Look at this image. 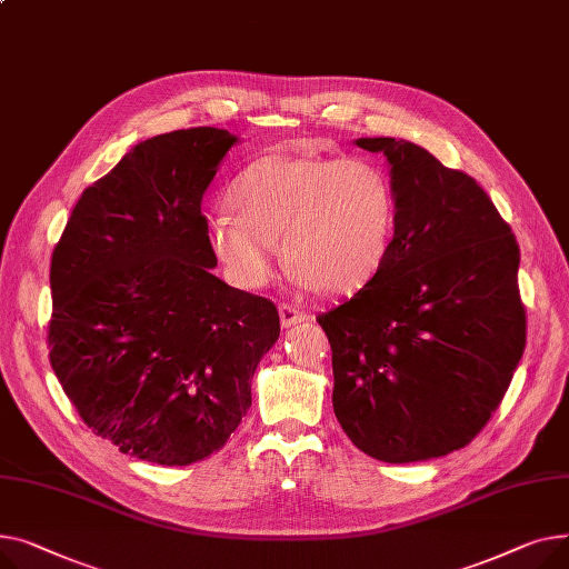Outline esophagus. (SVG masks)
<instances>
[{"instance_id":"34e87169","label":"esophagus","mask_w":569,"mask_h":569,"mask_svg":"<svg viewBox=\"0 0 569 569\" xmlns=\"http://www.w3.org/2000/svg\"><path fill=\"white\" fill-rule=\"evenodd\" d=\"M278 312H280V323H282V328H291V326H296V323L308 321V315H306L303 310H298V308L287 306V303H282V306L278 308Z\"/></svg>"}]
</instances>
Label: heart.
<instances>
[{
    "label": "heart",
    "instance_id": "1",
    "mask_svg": "<svg viewBox=\"0 0 569 569\" xmlns=\"http://www.w3.org/2000/svg\"><path fill=\"white\" fill-rule=\"evenodd\" d=\"M229 202L233 211L209 216L207 241L243 289L271 280L280 241L298 287L351 293L381 271L397 222L383 170L315 153L257 158L233 181Z\"/></svg>",
    "mask_w": 569,
    "mask_h": 569
}]
</instances>
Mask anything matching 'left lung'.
<instances>
[{
    "mask_svg": "<svg viewBox=\"0 0 569 569\" xmlns=\"http://www.w3.org/2000/svg\"><path fill=\"white\" fill-rule=\"evenodd\" d=\"M356 147L386 156L397 222L381 271L317 317L332 349V411L379 461L443 457L476 439L521 360L519 246L469 174L407 140Z\"/></svg>",
    "mask_w": 569,
    "mask_h": 569,
    "instance_id": "left-lung-1",
    "label": "left lung"
}]
</instances>
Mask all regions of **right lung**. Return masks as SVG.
<instances>
[{
	"instance_id": "1",
	"label": "right lung",
	"mask_w": 569,
	"mask_h": 569,
	"mask_svg": "<svg viewBox=\"0 0 569 569\" xmlns=\"http://www.w3.org/2000/svg\"><path fill=\"white\" fill-rule=\"evenodd\" d=\"M237 142L202 126L132 147L82 192L52 252V370L98 437L142 461L218 452L280 338L271 300L211 273L202 197Z\"/></svg>"
}]
</instances>
